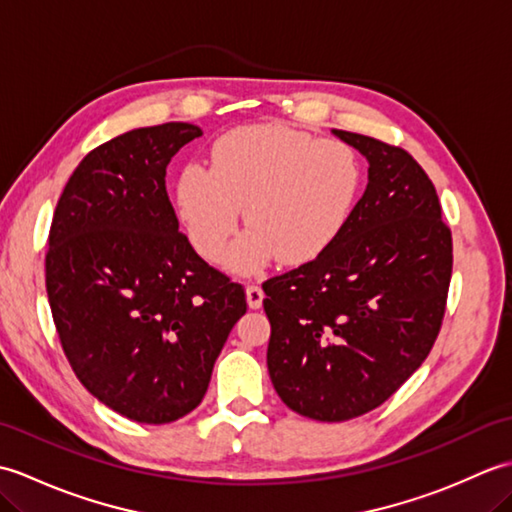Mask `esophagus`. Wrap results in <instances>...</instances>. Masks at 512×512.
Returning <instances> with one entry per match:
<instances>
[{
	"label": "esophagus",
	"instance_id": "esophagus-1",
	"mask_svg": "<svg viewBox=\"0 0 512 512\" xmlns=\"http://www.w3.org/2000/svg\"><path fill=\"white\" fill-rule=\"evenodd\" d=\"M246 301H248V308H250V310H257V308H262V301H264V290L259 288V286H255V284H250V286L246 288Z\"/></svg>",
	"mask_w": 512,
	"mask_h": 512
}]
</instances>
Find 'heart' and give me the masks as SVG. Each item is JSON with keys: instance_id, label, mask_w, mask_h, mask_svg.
I'll return each instance as SVG.
<instances>
[{"instance_id": "obj_1", "label": "heart", "mask_w": 512, "mask_h": 512, "mask_svg": "<svg viewBox=\"0 0 512 512\" xmlns=\"http://www.w3.org/2000/svg\"><path fill=\"white\" fill-rule=\"evenodd\" d=\"M356 151L334 138H314L288 125H248L215 140L211 169L189 165L176 184V209L191 246L217 262L244 209L248 231L226 264L255 273L312 262L350 222L361 195Z\"/></svg>"}]
</instances>
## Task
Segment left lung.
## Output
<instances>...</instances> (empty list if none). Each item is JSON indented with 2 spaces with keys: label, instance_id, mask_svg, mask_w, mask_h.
<instances>
[{
  "label": "left lung",
  "instance_id": "obj_1",
  "mask_svg": "<svg viewBox=\"0 0 512 512\" xmlns=\"http://www.w3.org/2000/svg\"><path fill=\"white\" fill-rule=\"evenodd\" d=\"M334 134L369 162L363 198L328 250L262 286L270 380L292 411L321 422L363 416L416 372L438 339L453 270L451 228L413 156Z\"/></svg>",
  "mask_w": 512,
  "mask_h": 512
}]
</instances>
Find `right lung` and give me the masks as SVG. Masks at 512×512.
<instances>
[{"mask_svg":"<svg viewBox=\"0 0 512 512\" xmlns=\"http://www.w3.org/2000/svg\"><path fill=\"white\" fill-rule=\"evenodd\" d=\"M198 136L165 123L92 149L48 235L46 290L70 367L103 405L145 424L200 405L246 312L244 288L195 253L167 195V165Z\"/></svg>","mask_w":512,"mask_h":512,"instance_id":"right-lung-1","label":"right lung"}]
</instances>
